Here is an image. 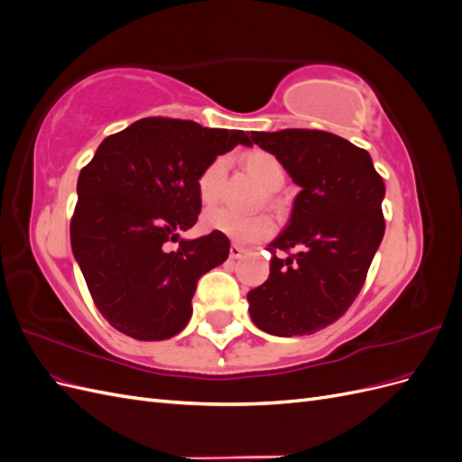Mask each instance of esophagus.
<instances>
[{
	"mask_svg": "<svg viewBox=\"0 0 462 462\" xmlns=\"http://www.w3.org/2000/svg\"><path fill=\"white\" fill-rule=\"evenodd\" d=\"M245 254H246V248H243V246H239V245H231L229 256H231L233 260H239V258H243Z\"/></svg>",
	"mask_w": 462,
	"mask_h": 462,
	"instance_id": "1",
	"label": "esophagus"
}]
</instances>
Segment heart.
<instances>
[{
	"label": "heart",
	"instance_id": "b5f03b06",
	"mask_svg": "<svg viewBox=\"0 0 462 462\" xmlns=\"http://www.w3.org/2000/svg\"><path fill=\"white\" fill-rule=\"evenodd\" d=\"M245 165L248 173L253 175L260 185H263L268 190L279 189L285 180V170L283 163L279 162L273 153L265 150H250L245 153ZM227 160L216 158L206 165V170L199 177V197L204 204H212L217 200L221 190V180L226 175ZM202 226L209 233H217L227 236V239L250 245L263 241L265 236L273 233V219L265 214L258 216H245L235 212L231 208H214L208 209L202 217Z\"/></svg>",
	"mask_w": 462,
	"mask_h": 462
}]
</instances>
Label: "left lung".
I'll return each instance as SVG.
<instances>
[{
    "mask_svg": "<svg viewBox=\"0 0 462 462\" xmlns=\"http://www.w3.org/2000/svg\"><path fill=\"white\" fill-rule=\"evenodd\" d=\"M300 187L285 229L270 243V277L246 295L250 318L277 337L339 319L360 292L385 231L383 179L370 153L326 131L253 133ZM277 249L295 255L277 259Z\"/></svg>",
    "mask_w": 462,
    "mask_h": 462,
    "instance_id": "8db88e82",
    "label": "left lung"
}]
</instances>
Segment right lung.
Returning a JSON list of instances; mask_svg holds the SVG:
<instances>
[{
    "label": "right lung",
    "mask_w": 462,
    "mask_h": 462,
    "mask_svg": "<svg viewBox=\"0 0 462 462\" xmlns=\"http://www.w3.org/2000/svg\"><path fill=\"white\" fill-rule=\"evenodd\" d=\"M243 131L146 117L107 136L77 180L71 248L94 304L117 331L162 341L183 331L199 279L229 256V239H180L199 219V177ZM180 241L177 251L166 248Z\"/></svg>",
    "instance_id": "1"
}]
</instances>
